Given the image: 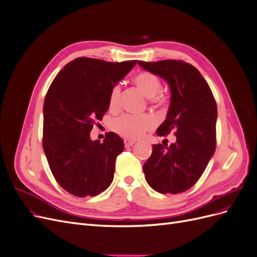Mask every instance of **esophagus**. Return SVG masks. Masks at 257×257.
Returning <instances> with one entry per match:
<instances>
[{
    "instance_id": "obj_1",
    "label": "esophagus",
    "mask_w": 257,
    "mask_h": 257,
    "mask_svg": "<svg viewBox=\"0 0 257 257\" xmlns=\"http://www.w3.org/2000/svg\"><path fill=\"white\" fill-rule=\"evenodd\" d=\"M135 144V141H133V139H124V146H125L126 148L127 147H132Z\"/></svg>"
}]
</instances>
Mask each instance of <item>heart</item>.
Wrapping results in <instances>:
<instances>
[{"label": "heart", "mask_w": 257, "mask_h": 257, "mask_svg": "<svg viewBox=\"0 0 257 257\" xmlns=\"http://www.w3.org/2000/svg\"><path fill=\"white\" fill-rule=\"evenodd\" d=\"M134 82L143 91L144 94L150 98V102L154 107L162 108L168 105L169 98L164 93H162V81L157 75L150 72H141L134 77ZM121 95V85L114 84L110 90L108 104L111 110L118 108ZM154 125V120L149 114H132L124 113L111 122V128L116 134L122 137L135 139L144 135L146 131L150 130Z\"/></svg>", "instance_id": "obj_1"}]
</instances>
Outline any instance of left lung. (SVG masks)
<instances>
[{
  "mask_svg": "<svg viewBox=\"0 0 257 257\" xmlns=\"http://www.w3.org/2000/svg\"><path fill=\"white\" fill-rule=\"evenodd\" d=\"M143 68L164 78L172 91L166 120L159 136L174 131L177 142L153 145L144 164L145 178L162 194L188 191L203 175L215 151L216 103L208 82L196 67L182 60L138 61Z\"/></svg>",
  "mask_w": 257,
  "mask_h": 257,
  "instance_id": "8db88e82",
  "label": "left lung"
}]
</instances>
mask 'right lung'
<instances>
[{"label": "right lung", "mask_w": 257, "mask_h": 257, "mask_svg": "<svg viewBox=\"0 0 257 257\" xmlns=\"http://www.w3.org/2000/svg\"><path fill=\"white\" fill-rule=\"evenodd\" d=\"M136 62L77 58L50 84L44 102L43 148L54 179L72 195L95 196L112 182L122 138L109 132L103 143L92 142L90 132L109 108L111 88Z\"/></svg>", "instance_id": "add662e5"}]
</instances>
